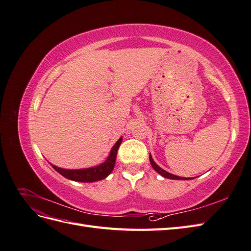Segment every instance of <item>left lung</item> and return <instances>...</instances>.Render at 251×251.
I'll return each instance as SVG.
<instances>
[{
    "label": "left lung",
    "mask_w": 251,
    "mask_h": 251,
    "mask_svg": "<svg viewBox=\"0 0 251 251\" xmlns=\"http://www.w3.org/2000/svg\"><path fill=\"white\" fill-rule=\"evenodd\" d=\"M150 162L151 164V166H153V169L158 173L160 174L162 177L164 178H168V179H174V180H188V179H192V178H184V177H179V176H175V175L171 174V173H168L166 171L162 170L160 166H158L155 161L153 160V158H151V156L150 155Z\"/></svg>",
    "instance_id": "left-lung-1"
}]
</instances>
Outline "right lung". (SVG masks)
<instances>
[{
    "instance_id": "add662e5",
    "label": "right lung",
    "mask_w": 251,
    "mask_h": 251,
    "mask_svg": "<svg viewBox=\"0 0 251 251\" xmlns=\"http://www.w3.org/2000/svg\"><path fill=\"white\" fill-rule=\"evenodd\" d=\"M123 138H119L118 141L114 144L111 153L109 157L107 158L103 163L94 166V168L90 169H81V170H65L57 168L55 165H52V168L54 169L57 173H59L62 176H64L67 179H70L73 181H78V182H95L98 180H102L111 174V172L114 169V165H115L116 161V155L117 151L120 146Z\"/></svg>"
}]
</instances>
